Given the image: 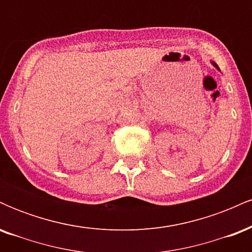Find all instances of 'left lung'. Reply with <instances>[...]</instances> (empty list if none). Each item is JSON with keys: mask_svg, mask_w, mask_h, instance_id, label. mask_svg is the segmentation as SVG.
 Instances as JSON below:
<instances>
[{"mask_svg": "<svg viewBox=\"0 0 252 252\" xmlns=\"http://www.w3.org/2000/svg\"><path fill=\"white\" fill-rule=\"evenodd\" d=\"M211 63H212V65H213V66H215V67H216V68H217V70H219V67H218V65H217V63H215V62H211Z\"/></svg>", "mask_w": 252, "mask_h": 252, "instance_id": "1", "label": "left lung"}]
</instances>
